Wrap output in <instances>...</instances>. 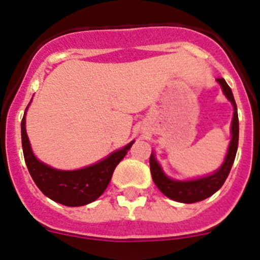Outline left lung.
I'll return each instance as SVG.
<instances>
[{"instance_id": "left-lung-1", "label": "left lung", "mask_w": 260, "mask_h": 260, "mask_svg": "<svg viewBox=\"0 0 260 260\" xmlns=\"http://www.w3.org/2000/svg\"><path fill=\"white\" fill-rule=\"evenodd\" d=\"M216 81L220 84L224 95L228 98L233 106V119L232 127H231V135L232 139L229 142L228 151L224 158V162L220 167L215 171L214 174L207 175V176L198 177V179L191 180H175L168 177L165 174L162 166L155 159V154L151 151L150 155V172L153 181L158 189L165 194L166 197L181 203H194L211 197L212 194L216 193L219 189L223 186L224 181L228 177L233 162H235L236 153L238 147V114L237 105H236L235 97H233L232 89L229 88L228 84L224 79H216Z\"/></svg>"}]
</instances>
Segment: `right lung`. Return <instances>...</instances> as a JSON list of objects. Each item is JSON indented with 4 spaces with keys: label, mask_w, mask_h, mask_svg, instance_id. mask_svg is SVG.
Listing matches in <instances>:
<instances>
[{
    "label": "right lung",
    "mask_w": 260,
    "mask_h": 260,
    "mask_svg": "<svg viewBox=\"0 0 260 260\" xmlns=\"http://www.w3.org/2000/svg\"><path fill=\"white\" fill-rule=\"evenodd\" d=\"M25 113L22 120V146L28 171L37 188L46 197L70 207L88 205L97 200L106 190L114 170L135 142L131 141L123 149L113 151L106 158L88 167L74 171L57 170L35 156L25 131Z\"/></svg>",
    "instance_id": "1"
}]
</instances>
